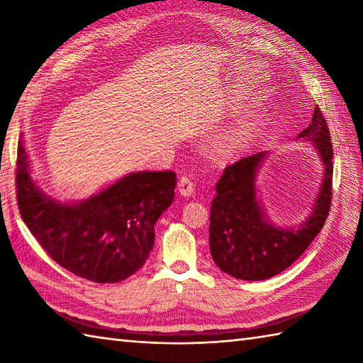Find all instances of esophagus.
<instances>
[{"mask_svg":"<svg viewBox=\"0 0 363 363\" xmlns=\"http://www.w3.org/2000/svg\"><path fill=\"white\" fill-rule=\"evenodd\" d=\"M177 190L182 196H194L195 194V182L191 181V177L189 176H182L179 182H177Z\"/></svg>","mask_w":363,"mask_h":363,"instance_id":"esophagus-1","label":"esophagus"}]
</instances>
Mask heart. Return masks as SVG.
Returning <instances> with one entry per match:
<instances>
[{"label": "heart", "instance_id": "b5f03b06", "mask_svg": "<svg viewBox=\"0 0 363 363\" xmlns=\"http://www.w3.org/2000/svg\"><path fill=\"white\" fill-rule=\"evenodd\" d=\"M254 133H256V126L254 125H243L240 128H237L234 130H230V133L225 137V148L228 150H235V148H240L245 143H248Z\"/></svg>", "mask_w": 363, "mask_h": 363}]
</instances>
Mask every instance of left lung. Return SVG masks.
Masks as SVG:
<instances>
[{
	"label": "left lung",
	"mask_w": 363,
	"mask_h": 363,
	"mask_svg": "<svg viewBox=\"0 0 363 363\" xmlns=\"http://www.w3.org/2000/svg\"><path fill=\"white\" fill-rule=\"evenodd\" d=\"M321 162V179L311 213L296 226H281L268 217L257 176L272 151H259L226 167L215 186L209 245L217 267L237 279L265 281L282 273L303 254L325 225L333 186V143L328 123L315 107L311 125L298 134Z\"/></svg>",
	"instance_id": "1"
}]
</instances>
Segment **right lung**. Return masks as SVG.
I'll return each mask as SVG.
<instances>
[{"mask_svg": "<svg viewBox=\"0 0 363 363\" xmlns=\"http://www.w3.org/2000/svg\"><path fill=\"white\" fill-rule=\"evenodd\" d=\"M174 187L172 169L130 172L81 201H60L38 187L25 140L18 142L21 218L60 267L87 281L120 282L143 267L154 225L172 206Z\"/></svg>", "mask_w": 363, "mask_h": 363, "instance_id": "add662e5", "label": "right lung"}]
</instances>
